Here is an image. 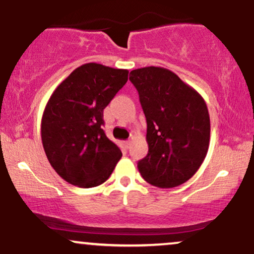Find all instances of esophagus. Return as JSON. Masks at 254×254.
Instances as JSON below:
<instances>
[{
	"label": "esophagus",
	"mask_w": 254,
	"mask_h": 254,
	"mask_svg": "<svg viewBox=\"0 0 254 254\" xmlns=\"http://www.w3.org/2000/svg\"><path fill=\"white\" fill-rule=\"evenodd\" d=\"M131 142H132V141H131V139H127V141L124 142V143H125V147H127V149H129V148H130V145H131Z\"/></svg>",
	"instance_id": "34e87169"
}]
</instances>
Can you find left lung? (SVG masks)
Masks as SVG:
<instances>
[{
	"label": "left lung",
	"instance_id": "left-lung-1",
	"mask_svg": "<svg viewBox=\"0 0 254 254\" xmlns=\"http://www.w3.org/2000/svg\"><path fill=\"white\" fill-rule=\"evenodd\" d=\"M147 119V156L137 165L143 179L162 189L188 182L210 143V117L196 89L161 66L130 72Z\"/></svg>",
	"mask_w": 254,
	"mask_h": 254
}]
</instances>
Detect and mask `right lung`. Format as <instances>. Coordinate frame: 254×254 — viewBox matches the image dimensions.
<instances>
[{"mask_svg": "<svg viewBox=\"0 0 254 254\" xmlns=\"http://www.w3.org/2000/svg\"><path fill=\"white\" fill-rule=\"evenodd\" d=\"M127 74L86 63L51 94L42 117V142L52 168L66 183L83 189L101 185L121 160L119 147L105 135L103 117Z\"/></svg>", "mask_w": 254, "mask_h": 254, "instance_id": "add662e5", "label": "right lung"}]
</instances>
